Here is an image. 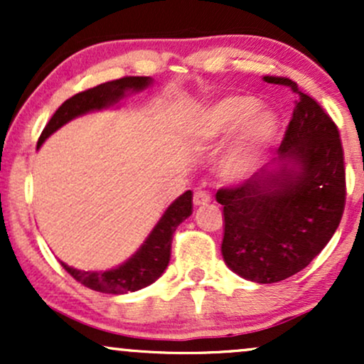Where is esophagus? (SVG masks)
<instances>
[{
    "instance_id": "esophagus-1",
    "label": "esophagus",
    "mask_w": 364,
    "mask_h": 364,
    "mask_svg": "<svg viewBox=\"0 0 364 364\" xmlns=\"http://www.w3.org/2000/svg\"><path fill=\"white\" fill-rule=\"evenodd\" d=\"M212 200V196L205 190H196L193 193V203L195 205H207Z\"/></svg>"
}]
</instances>
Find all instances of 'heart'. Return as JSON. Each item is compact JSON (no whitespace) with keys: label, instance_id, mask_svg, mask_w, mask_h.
Returning <instances> with one entry per match:
<instances>
[{"label":"heart","instance_id":"obj_1","mask_svg":"<svg viewBox=\"0 0 364 364\" xmlns=\"http://www.w3.org/2000/svg\"><path fill=\"white\" fill-rule=\"evenodd\" d=\"M257 101L248 95H232L217 101L203 109L198 123V136L202 140H217L237 129L220 159V171L228 179H243L253 173L272 144L277 132V118L274 112L257 109Z\"/></svg>","mask_w":364,"mask_h":364}]
</instances>
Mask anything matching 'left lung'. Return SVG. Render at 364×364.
I'll list each match as a JSON object with an SVG mask.
<instances>
[{
	"label": "left lung",
	"instance_id": "1",
	"mask_svg": "<svg viewBox=\"0 0 364 364\" xmlns=\"http://www.w3.org/2000/svg\"><path fill=\"white\" fill-rule=\"evenodd\" d=\"M263 80L287 87L296 99L277 150L281 168L220 188L215 198L224 205V262L248 281L272 284L310 265L339 228L346 166L339 128L323 107L291 78ZM287 161L299 171L287 170Z\"/></svg>",
	"mask_w": 364,
	"mask_h": 364
}]
</instances>
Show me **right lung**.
<instances>
[{
    "mask_svg": "<svg viewBox=\"0 0 364 364\" xmlns=\"http://www.w3.org/2000/svg\"><path fill=\"white\" fill-rule=\"evenodd\" d=\"M149 83V77H123L118 80H111L78 92L58 107V111L54 112L53 118L49 119V123L41 133L37 149L43 145V141L53 132L68 123L70 119L85 114L92 109L111 106V104L118 102L128 90H144ZM191 212H193V193H191V190H188L168 207V210L161 217L156 228L152 229L145 243L140 246L139 252L123 265H119L118 269L106 270V272H85V270L73 269V267H68L61 262L63 269L83 286L94 291L106 292V294H123V292L139 291L141 287L152 284L164 272L171 258V243H173L174 231L186 217L191 215Z\"/></svg>",
    "mask_w": 364,
    "mask_h": 364,
    "instance_id": "1",
    "label": "right lung"
}]
</instances>
